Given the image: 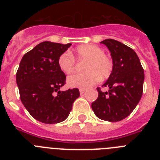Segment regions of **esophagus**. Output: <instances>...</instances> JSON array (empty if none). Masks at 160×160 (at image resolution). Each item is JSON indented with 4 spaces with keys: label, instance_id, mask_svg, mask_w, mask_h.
Wrapping results in <instances>:
<instances>
[{
    "label": "esophagus",
    "instance_id": "esophagus-1",
    "mask_svg": "<svg viewBox=\"0 0 160 160\" xmlns=\"http://www.w3.org/2000/svg\"><path fill=\"white\" fill-rule=\"evenodd\" d=\"M85 91H86V90H84V89H80V90H79V92H80V94H84Z\"/></svg>",
    "mask_w": 160,
    "mask_h": 160
}]
</instances>
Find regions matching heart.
<instances>
[{
    "mask_svg": "<svg viewBox=\"0 0 160 160\" xmlns=\"http://www.w3.org/2000/svg\"><path fill=\"white\" fill-rule=\"evenodd\" d=\"M77 57L87 60L84 64V73H77L68 77L67 83L70 87L87 89L92 87L101 78H107L112 73L113 62L104 53V50L95 45H82L75 49ZM58 66L66 73H70L75 69V60L69 52H65L58 58Z\"/></svg>",
    "mask_w": 160,
    "mask_h": 160,
    "instance_id": "b5f03b06",
    "label": "heart"
}]
</instances>
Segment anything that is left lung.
I'll use <instances>...</instances> for the list:
<instances>
[{
  "label": "left lung",
  "instance_id": "left-lung-1",
  "mask_svg": "<svg viewBox=\"0 0 160 160\" xmlns=\"http://www.w3.org/2000/svg\"><path fill=\"white\" fill-rule=\"evenodd\" d=\"M111 52L113 61L112 73L103 87L97 88L98 97L91 104L98 118L109 122H118L130 115L142 94L144 71L136 54L131 48L114 39L101 42Z\"/></svg>",
  "mask_w": 160,
  "mask_h": 160
}]
</instances>
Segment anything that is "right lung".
I'll list each match as a JSON object with an SVG mask.
<instances>
[{"mask_svg": "<svg viewBox=\"0 0 160 160\" xmlns=\"http://www.w3.org/2000/svg\"><path fill=\"white\" fill-rule=\"evenodd\" d=\"M72 44L43 42L25 53L16 74L20 98L29 114L43 123L54 124L67 118L78 89L61 91L66 75L58 66L61 54Z\"/></svg>", "mask_w": 160, "mask_h": 160, "instance_id": "1", "label": "right lung"}]
</instances>
